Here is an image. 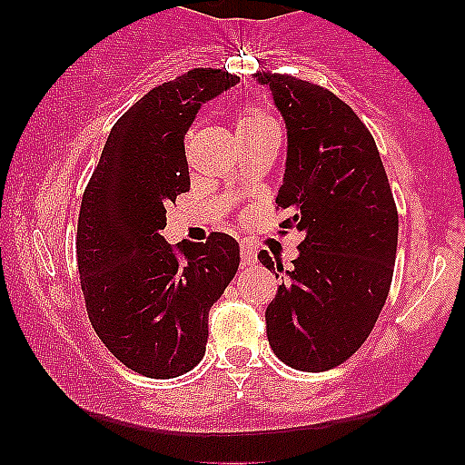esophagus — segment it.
Wrapping results in <instances>:
<instances>
[{
  "mask_svg": "<svg viewBox=\"0 0 465 465\" xmlns=\"http://www.w3.org/2000/svg\"><path fill=\"white\" fill-rule=\"evenodd\" d=\"M255 255H258V251H255L251 244H240V258H242V264H253L255 262Z\"/></svg>",
  "mask_w": 465,
  "mask_h": 465,
  "instance_id": "34e87169",
  "label": "esophagus"
}]
</instances>
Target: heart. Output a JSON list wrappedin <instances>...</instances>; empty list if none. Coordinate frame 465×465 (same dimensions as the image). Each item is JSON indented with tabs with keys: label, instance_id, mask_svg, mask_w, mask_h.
Wrapping results in <instances>:
<instances>
[{
	"label": "heart",
	"instance_id": "obj_1",
	"mask_svg": "<svg viewBox=\"0 0 465 465\" xmlns=\"http://www.w3.org/2000/svg\"><path fill=\"white\" fill-rule=\"evenodd\" d=\"M269 126H277V124L264 106L247 104V106H242V109H238V114H236L238 137H244V135H251V133L269 129Z\"/></svg>",
	"mask_w": 465,
	"mask_h": 465
}]
</instances>
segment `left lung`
Wrapping results in <instances>:
<instances>
[{"instance_id":"1","label":"left lung","mask_w":465,"mask_h":465,"mask_svg":"<svg viewBox=\"0 0 465 465\" xmlns=\"http://www.w3.org/2000/svg\"><path fill=\"white\" fill-rule=\"evenodd\" d=\"M286 122L277 210L303 233L300 255L266 308V336L292 370L325 371L367 341L385 306L398 247V210L376 142L332 92L288 74H255ZM284 233V232H282ZM260 262L284 273L266 251Z\"/></svg>"}]
</instances>
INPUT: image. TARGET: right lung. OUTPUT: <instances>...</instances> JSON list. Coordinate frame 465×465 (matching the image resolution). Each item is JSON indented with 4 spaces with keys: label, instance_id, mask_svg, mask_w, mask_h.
<instances>
[{
    "label": "right lung",
    "instance_id": "right-lung-1",
    "mask_svg": "<svg viewBox=\"0 0 465 465\" xmlns=\"http://www.w3.org/2000/svg\"><path fill=\"white\" fill-rule=\"evenodd\" d=\"M201 67L159 84L111 129L78 214L80 288L95 334L146 378H177L205 354L207 317L240 264L214 232L173 249L165 205L190 190L183 137L203 103L238 83Z\"/></svg>",
    "mask_w": 465,
    "mask_h": 465
}]
</instances>
